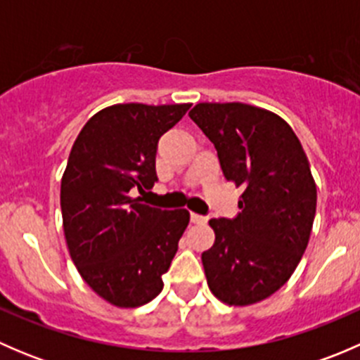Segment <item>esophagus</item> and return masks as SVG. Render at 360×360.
I'll return each instance as SVG.
<instances>
[{
    "label": "esophagus",
    "instance_id": "34e87169",
    "mask_svg": "<svg viewBox=\"0 0 360 360\" xmlns=\"http://www.w3.org/2000/svg\"><path fill=\"white\" fill-rule=\"evenodd\" d=\"M191 223H195V224H202V223H207V217H205V216H200V214H195V212H191Z\"/></svg>",
    "mask_w": 360,
    "mask_h": 360
}]
</instances>
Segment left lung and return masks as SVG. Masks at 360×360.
I'll use <instances>...</instances> for the list:
<instances>
[{
	"label": "left lung",
	"instance_id": "1",
	"mask_svg": "<svg viewBox=\"0 0 360 360\" xmlns=\"http://www.w3.org/2000/svg\"><path fill=\"white\" fill-rule=\"evenodd\" d=\"M190 118L216 148L224 179L242 188L238 216L209 221L207 284L223 303L248 307L278 291L307 249L317 207L310 163L289 123L263 108L200 103Z\"/></svg>",
	"mask_w": 360,
	"mask_h": 360
}]
</instances>
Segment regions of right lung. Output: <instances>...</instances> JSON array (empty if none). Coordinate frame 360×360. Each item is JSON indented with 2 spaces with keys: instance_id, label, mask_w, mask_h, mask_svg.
<instances>
[{
  "instance_id": "1",
  "label": "right lung",
  "mask_w": 360,
  "mask_h": 360,
  "mask_svg": "<svg viewBox=\"0 0 360 360\" xmlns=\"http://www.w3.org/2000/svg\"><path fill=\"white\" fill-rule=\"evenodd\" d=\"M191 104H112L92 116L60 181L66 244L83 281L118 308L150 303L163 289L190 212L130 197L157 181L158 139Z\"/></svg>"
}]
</instances>
